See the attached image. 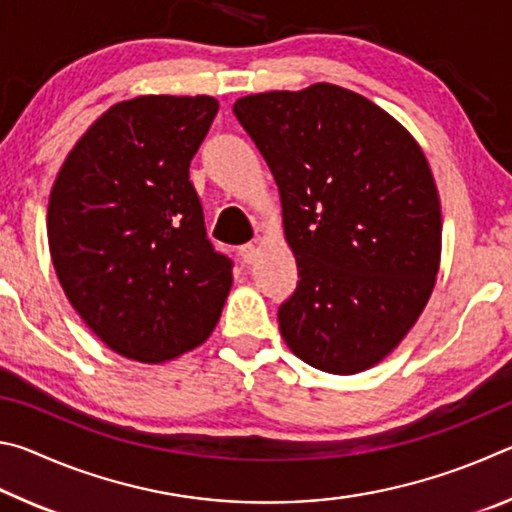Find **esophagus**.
Returning <instances> with one entry per match:
<instances>
[{
	"mask_svg": "<svg viewBox=\"0 0 512 512\" xmlns=\"http://www.w3.org/2000/svg\"><path fill=\"white\" fill-rule=\"evenodd\" d=\"M255 255H257V246H255V244H244V246H239V257H241V262H244V264H250V262H253Z\"/></svg>",
	"mask_w": 512,
	"mask_h": 512,
	"instance_id": "esophagus-1",
	"label": "esophagus"
}]
</instances>
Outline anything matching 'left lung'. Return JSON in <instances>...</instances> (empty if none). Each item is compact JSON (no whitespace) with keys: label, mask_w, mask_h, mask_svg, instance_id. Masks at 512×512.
I'll use <instances>...</instances> for the list:
<instances>
[{"label":"left lung","mask_w":512,"mask_h":512,"mask_svg":"<svg viewBox=\"0 0 512 512\" xmlns=\"http://www.w3.org/2000/svg\"><path fill=\"white\" fill-rule=\"evenodd\" d=\"M232 112L273 171L298 262V287L277 309L284 341L334 375L375 366L438 273L440 201L418 142L332 83L250 94Z\"/></svg>","instance_id":"left-lung-1"}]
</instances>
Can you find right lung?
<instances>
[{"label": "right lung", "instance_id": "1", "mask_svg": "<svg viewBox=\"0 0 512 512\" xmlns=\"http://www.w3.org/2000/svg\"><path fill=\"white\" fill-rule=\"evenodd\" d=\"M219 101L137 97L94 121L60 169L47 232L60 287L121 357L160 363L201 345L232 259L207 239L189 164Z\"/></svg>", "mask_w": 512, "mask_h": 512}]
</instances>
